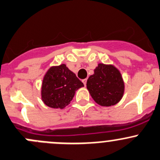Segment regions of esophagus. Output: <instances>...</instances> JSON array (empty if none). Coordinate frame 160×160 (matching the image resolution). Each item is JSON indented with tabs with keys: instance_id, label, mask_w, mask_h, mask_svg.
Here are the masks:
<instances>
[{
	"instance_id": "34e87169",
	"label": "esophagus",
	"mask_w": 160,
	"mask_h": 160,
	"mask_svg": "<svg viewBox=\"0 0 160 160\" xmlns=\"http://www.w3.org/2000/svg\"><path fill=\"white\" fill-rule=\"evenodd\" d=\"M82 82H83V83H84V85H86L87 78H85V79H83V80H82Z\"/></svg>"
}]
</instances>
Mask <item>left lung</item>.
Returning <instances> with one entry per match:
<instances>
[{"instance_id": "1", "label": "left lung", "mask_w": 160, "mask_h": 160, "mask_svg": "<svg viewBox=\"0 0 160 160\" xmlns=\"http://www.w3.org/2000/svg\"><path fill=\"white\" fill-rule=\"evenodd\" d=\"M87 88L95 102L102 107L118 103L122 98L124 84L119 71L113 65L99 64L87 80Z\"/></svg>"}]
</instances>
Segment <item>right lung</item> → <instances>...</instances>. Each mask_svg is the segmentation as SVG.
Segmentation results:
<instances>
[{"label": "right lung", "mask_w": 160, "mask_h": 160, "mask_svg": "<svg viewBox=\"0 0 160 160\" xmlns=\"http://www.w3.org/2000/svg\"><path fill=\"white\" fill-rule=\"evenodd\" d=\"M84 86L83 83L65 64L50 68L42 84V99L51 108L63 109L68 105L75 91Z\"/></svg>", "instance_id": "add662e5"}]
</instances>
